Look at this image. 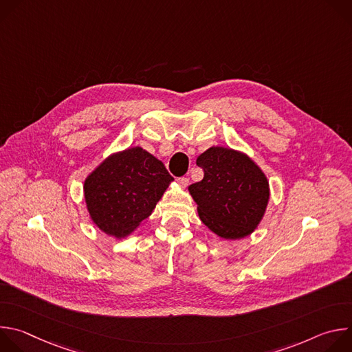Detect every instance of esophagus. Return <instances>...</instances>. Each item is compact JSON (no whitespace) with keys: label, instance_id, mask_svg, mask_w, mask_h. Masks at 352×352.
Segmentation results:
<instances>
[{"label":"esophagus","instance_id":"34e87169","mask_svg":"<svg viewBox=\"0 0 352 352\" xmlns=\"http://www.w3.org/2000/svg\"><path fill=\"white\" fill-rule=\"evenodd\" d=\"M178 184H179L182 188H186V186L189 185V178L181 177V178H178Z\"/></svg>","mask_w":352,"mask_h":352}]
</instances>
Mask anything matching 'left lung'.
Returning a JSON list of instances; mask_svg holds the SVG:
<instances>
[{
	"instance_id": "8db88e82",
	"label": "left lung",
	"mask_w": 352,
	"mask_h": 352,
	"mask_svg": "<svg viewBox=\"0 0 352 352\" xmlns=\"http://www.w3.org/2000/svg\"><path fill=\"white\" fill-rule=\"evenodd\" d=\"M196 164L205 171L202 181L188 186L202 223L228 241L245 238L261 224L270 186L263 170L239 150L212 146Z\"/></svg>"
}]
</instances>
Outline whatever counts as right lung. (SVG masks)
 Returning <instances> with one entry per match:
<instances>
[{
  "label": "right lung",
  "mask_w": 352,
  "mask_h": 352,
  "mask_svg": "<svg viewBox=\"0 0 352 352\" xmlns=\"http://www.w3.org/2000/svg\"><path fill=\"white\" fill-rule=\"evenodd\" d=\"M173 181L163 162L140 146L116 152L83 182L89 217L104 234L125 238L153 213Z\"/></svg>",
  "instance_id": "right-lung-1"
}]
</instances>
